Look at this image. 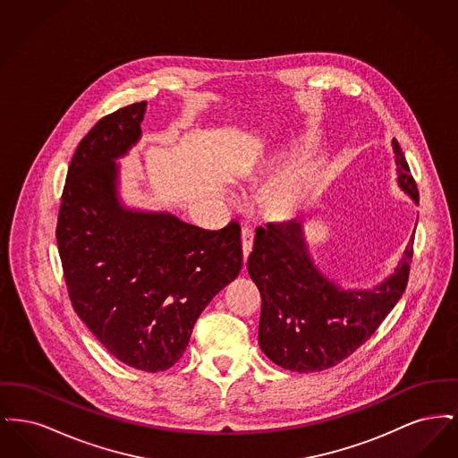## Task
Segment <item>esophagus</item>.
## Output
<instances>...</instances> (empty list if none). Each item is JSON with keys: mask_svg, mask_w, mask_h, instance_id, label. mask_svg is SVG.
Instances as JSON below:
<instances>
[{"mask_svg": "<svg viewBox=\"0 0 458 458\" xmlns=\"http://www.w3.org/2000/svg\"><path fill=\"white\" fill-rule=\"evenodd\" d=\"M252 242H254V232L249 226L242 228V252H243V261L247 262V258L252 250Z\"/></svg>", "mask_w": 458, "mask_h": 458, "instance_id": "obj_1", "label": "esophagus"}]
</instances>
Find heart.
<instances>
[{"mask_svg":"<svg viewBox=\"0 0 458 458\" xmlns=\"http://www.w3.org/2000/svg\"><path fill=\"white\" fill-rule=\"evenodd\" d=\"M305 153H307V146L299 144L293 149L278 153L276 156H269L267 159H262L261 165L256 168L254 178L271 180L284 174L286 168H290V165L301 159ZM323 183H325L323 166L318 163H307L276 187L275 202L282 211H293L309 199L316 196L323 189Z\"/></svg>","mask_w":458,"mask_h":458,"instance_id":"heart-1","label":"heart"}]
</instances>
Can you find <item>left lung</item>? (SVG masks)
<instances>
[{"mask_svg": "<svg viewBox=\"0 0 458 458\" xmlns=\"http://www.w3.org/2000/svg\"><path fill=\"white\" fill-rule=\"evenodd\" d=\"M392 148L398 189L419 204L417 185L394 139ZM414 233L392 275L369 288H347L314 262L301 221L258 228L247 269L261 292L264 355L284 369L312 372L353 353L403 295Z\"/></svg>", "mask_w": 458, "mask_h": 458, "instance_id": "left-lung-1", "label": "left lung"}]
</instances>
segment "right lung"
<instances>
[{"label": "right lung", "mask_w": 458, "mask_h": 458, "mask_svg": "<svg viewBox=\"0 0 458 458\" xmlns=\"http://www.w3.org/2000/svg\"><path fill=\"white\" fill-rule=\"evenodd\" d=\"M148 103L99 120L72 157L56 226L77 316L135 369H170L200 312L239 276V223L209 232L168 211L127 206L118 159L142 137Z\"/></svg>", "instance_id": "right-lung-1"}]
</instances>
